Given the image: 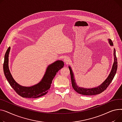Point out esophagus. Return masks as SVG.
I'll return each mask as SVG.
<instances>
[{
	"instance_id": "obj_1",
	"label": "esophagus",
	"mask_w": 122,
	"mask_h": 122,
	"mask_svg": "<svg viewBox=\"0 0 122 122\" xmlns=\"http://www.w3.org/2000/svg\"><path fill=\"white\" fill-rule=\"evenodd\" d=\"M63 60H64V62L67 63V62H68L69 61V58H68V57L66 56V57H64Z\"/></svg>"
}]
</instances>
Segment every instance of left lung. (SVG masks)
Listing matches in <instances>:
<instances>
[{"mask_svg": "<svg viewBox=\"0 0 122 122\" xmlns=\"http://www.w3.org/2000/svg\"><path fill=\"white\" fill-rule=\"evenodd\" d=\"M109 43L110 45L113 46V43L111 39H109ZM114 62L113 64L112 68L111 69V72L107 78L102 83L101 85H99L97 88H92V89H85L83 88H81L78 87L75 83V79L74 78L73 73L72 72V69L71 67L69 66V69L70 70V73L71 76V83H72V86L73 89L79 94H80L82 95L85 96H92V95H96L101 94L109 86V85L113 80V78L115 76L116 71L117 70L118 66V63H117V59L116 56V50L115 49L114 50Z\"/></svg>", "mask_w": 122, "mask_h": 122, "instance_id": "8db88e82", "label": "left lung"}]
</instances>
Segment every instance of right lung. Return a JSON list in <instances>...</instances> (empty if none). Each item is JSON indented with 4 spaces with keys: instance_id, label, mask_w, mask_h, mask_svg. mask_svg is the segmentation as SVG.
<instances>
[{
    "instance_id": "right-lung-1",
    "label": "right lung",
    "mask_w": 122,
    "mask_h": 122,
    "mask_svg": "<svg viewBox=\"0 0 122 122\" xmlns=\"http://www.w3.org/2000/svg\"><path fill=\"white\" fill-rule=\"evenodd\" d=\"M10 50L9 47L4 56L3 71L5 77L12 88L17 94L23 97L37 98L46 95L51 88L52 81L56 73L63 67L61 61H57L49 66L43 78L37 84L31 87H24L18 84L12 77L9 69L8 57Z\"/></svg>"
}]
</instances>
